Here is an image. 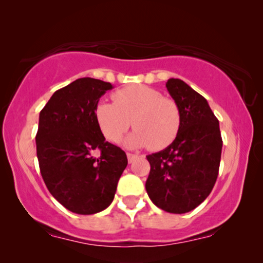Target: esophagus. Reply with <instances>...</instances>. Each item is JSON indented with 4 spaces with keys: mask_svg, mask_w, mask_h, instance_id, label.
I'll use <instances>...</instances> for the list:
<instances>
[{
    "mask_svg": "<svg viewBox=\"0 0 263 263\" xmlns=\"http://www.w3.org/2000/svg\"><path fill=\"white\" fill-rule=\"evenodd\" d=\"M127 157H128V161L129 163H133L136 158H138V156L136 154H133V153H127Z\"/></svg>",
    "mask_w": 263,
    "mask_h": 263,
    "instance_id": "34e87169",
    "label": "esophagus"
}]
</instances>
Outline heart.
I'll use <instances>...</instances> for the list:
<instances>
[{"mask_svg":"<svg viewBox=\"0 0 263 263\" xmlns=\"http://www.w3.org/2000/svg\"><path fill=\"white\" fill-rule=\"evenodd\" d=\"M114 103L99 102L95 117L103 135L116 142L133 127L125 146L159 151L171 145L181 128V111L174 99L146 85H130L112 95Z\"/></svg>","mask_w":263,"mask_h":263,"instance_id":"heart-1","label":"heart"}]
</instances>
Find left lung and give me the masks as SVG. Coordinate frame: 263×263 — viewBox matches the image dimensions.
Returning a JSON list of instances; mask_svg holds the SVG:
<instances>
[{
    "instance_id": "1",
    "label": "left lung",
    "mask_w": 263,
    "mask_h": 263,
    "mask_svg": "<svg viewBox=\"0 0 263 263\" xmlns=\"http://www.w3.org/2000/svg\"><path fill=\"white\" fill-rule=\"evenodd\" d=\"M166 88L181 111V128L170 146L146 157L151 165L146 190L160 210L182 214L213 189L222 140L218 118L202 96L179 79H168Z\"/></svg>"
}]
</instances>
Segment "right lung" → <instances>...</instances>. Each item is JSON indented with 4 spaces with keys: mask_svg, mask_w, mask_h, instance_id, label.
Segmentation results:
<instances>
[{
    "mask_svg": "<svg viewBox=\"0 0 263 263\" xmlns=\"http://www.w3.org/2000/svg\"><path fill=\"white\" fill-rule=\"evenodd\" d=\"M111 88L98 79H78L53 93L39 114L35 143L42 177L73 213L95 214L109 207L127 167V154L105 141L95 117L99 98Z\"/></svg>",
    "mask_w": 263,
    "mask_h": 263,
    "instance_id": "add662e5",
    "label": "right lung"
}]
</instances>
